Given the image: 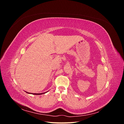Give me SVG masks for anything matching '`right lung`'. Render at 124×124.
Returning <instances> with one entry per match:
<instances>
[{
  "instance_id": "right-lung-1",
  "label": "right lung",
  "mask_w": 124,
  "mask_h": 124,
  "mask_svg": "<svg viewBox=\"0 0 124 124\" xmlns=\"http://www.w3.org/2000/svg\"><path fill=\"white\" fill-rule=\"evenodd\" d=\"M27 93H28V92H26ZM46 93H31V94H33V95H41V94H43V93H46Z\"/></svg>"
}]
</instances>
